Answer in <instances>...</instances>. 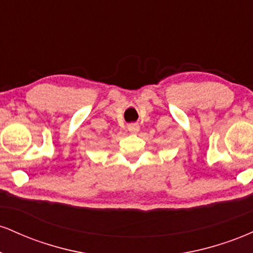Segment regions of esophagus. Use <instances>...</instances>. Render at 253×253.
Segmentation results:
<instances>
[{
    "label": "esophagus",
    "mask_w": 253,
    "mask_h": 253,
    "mask_svg": "<svg viewBox=\"0 0 253 253\" xmlns=\"http://www.w3.org/2000/svg\"><path fill=\"white\" fill-rule=\"evenodd\" d=\"M140 127H139L138 124H129L128 125V130L130 133H138Z\"/></svg>",
    "instance_id": "34e87169"
}]
</instances>
